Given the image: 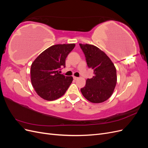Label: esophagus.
<instances>
[{
	"label": "esophagus",
	"mask_w": 148,
	"mask_h": 148,
	"mask_svg": "<svg viewBox=\"0 0 148 148\" xmlns=\"http://www.w3.org/2000/svg\"><path fill=\"white\" fill-rule=\"evenodd\" d=\"M73 79H74L75 80H77V79H78V77H73Z\"/></svg>",
	"instance_id": "esophagus-1"
}]
</instances>
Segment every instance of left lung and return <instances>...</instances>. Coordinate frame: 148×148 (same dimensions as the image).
Returning a JSON list of instances; mask_svg holds the SVG:
<instances>
[{"instance_id": "left-lung-1", "label": "left lung", "mask_w": 148, "mask_h": 148, "mask_svg": "<svg viewBox=\"0 0 148 148\" xmlns=\"http://www.w3.org/2000/svg\"><path fill=\"white\" fill-rule=\"evenodd\" d=\"M86 57L88 66L94 71L92 78H88L81 89L83 96L93 103L106 101L112 95L117 84L116 69L106 53L91 44H79Z\"/></svg>"}]
</instances>
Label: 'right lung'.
<instances>
[{
    "mask_svg": "<svg viewBox=\"0 0 148 148\" xmlns=\"http://www.w3.org/2000/svg\"><path fill=\"white\" fill-rule=\"evenodd\" d=\"M75 44H56L43 51L31 66V81L38 95L47 101L63 96L73 81L72 77L60 73Z\"/></svg>",
    "mask_w": 148,
    "mask_h": 148,
    "instance_id": "right-lung-1",
    "label": "right lung"
}]
</instances>
